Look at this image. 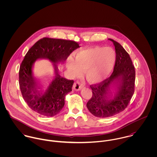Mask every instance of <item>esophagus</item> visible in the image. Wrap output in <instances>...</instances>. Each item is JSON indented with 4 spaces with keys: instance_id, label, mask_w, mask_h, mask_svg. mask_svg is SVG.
I'll return each mask as SVG.
<instances>
[{
    "instance_id": "esophagus-1",
    "label": "esophagus",
    "mask_w": 157,
    "mask_h": 157,
    "mask_svg": "<svg viewBox=\"0 0 157 157\" xmlns=\"http://www.w3.org/2000/svg\"><path fill=\"white\" fill-rule=\"evenodd\" d=\"M83 87H84V85L82 83H80L79 82H77L74 83V84L73 85V89L77 91L80 90Z\"/></svg>"
}]
</instances>
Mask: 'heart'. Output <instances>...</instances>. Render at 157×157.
<instances>
[{
  "instance_id": "obj_1",
  "label": "heart",
  "mask_w": 157,
  "mask_h": 157,
  "mask_svg": "<svg viewBox=\"0 0 157 157\" xmlns=\"http://www.w3.org/2000/svg\"><path fill=\"white\" fill-rule=\"evenodd\" d=\"M117 57V53L112 48L94 46L77 52L75 60L69 58L67 67L73 76H80L85 72L90 82L98 83L106 80L112 73Z\"/></svg>"
}]
</instances>
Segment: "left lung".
I'll use <instances>...</instances> for the list:
<instances>
[{"mask_svg": "<svg viewBox=\"0 0 157 157\" xmlns=\"http://www.w3.org/2000/svg\"><path fill=\"white\" fill-rule=\"evenodd\" d=\"M115 46L117 62L111 75L99 84L90 86L92 96L86 104L95 117L107 118L123 111L134 93L135 71L124 48L109 39Z\"/></svg>", "mask_w": 157, "mask_h": 157, "instance_id": "8db88e82", "label": "left lung"}]
</instances>
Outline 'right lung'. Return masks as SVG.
I'll use <instances>...</instances> for the list:
<instances>
[{
	"label": "right lung",
	"mask_w": 157,
	"mask_h": 157,
	"mask_svg": "<svg viewBox=\"0 0 157 157\" xmlns=\"http://www.w3.org/2000/svg\"><path fill=\"white\" fill-rule=\"evenodd\" d=\"M79 47L74 41L45 37L27 52L20 67L19 86L24 100L33 111L46 117L55 116L62 111L74 81L61 77L58 66L63 64L71 53ZM42 59L49 60L54 67L53 78L45 90L41 81L33 73L35 62Z\"/></svg>",
	"instance_id": "obj_1"
}]
</instances>
